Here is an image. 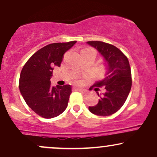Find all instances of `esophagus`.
Segmentation results:
<instances>
[{
  "mask_svg": "<svg viewBox=\"0 0 157 157\" xmlns=\"http://www.w3.org/2000/svg\"><path fill=\"white\" fill-rule=\"evenodd\" d=\"M75 90V91H81V92H86V89H80V88H77V87H75V89H74Z\"/></svg>",
  "mask_w": 157,
  "mask_h": 157,
  "instance_id": "34e87169",
  "label": "esophagus"
}]
</instances>
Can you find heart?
Masks as SVG:
<instances>
[{"instance_id":"1","label":"heart","mask_w":157,"mask_h":157,"mask_svg":"<svg viewBox=\"0 0 157 157\" xmlns=\"http://www.w3.org/2000/svg\"><path fill=\"white\" fill-rule=\"evenodd\" d=\"M86 49H91V48H86Z\"/></svg>"}]
</instances>
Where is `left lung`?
I'll return each mask as SVG.
<instances>
[{
	"label": "left lung",
	"instance_id": "8db88e82",
	"mask_svg": "<svg viewBox=\"0 0 157 157\" xmlns=\"http://www.w3.org/2000/svg\"><path fill=\"white\" fill-rule=\"evenodd\" d=\"M87 44L100 53L106 65L105 77L94 84V91L100 97L96 105L89 106L91 113L106 117L119 111L125 103L131 89V71L127 57L113 45L102 41H88ZM105 92L99 94V87Z\"/></svg>",
	"mask_w": 157,
	"mask_h": 157
}]
</instances>
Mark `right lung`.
Here are the masks:
<instances>
[{
  "label": "right lung",
  "mask_w": 157,
  "mask_h": 157,
  "mask_svg": "<svg viewBox=\"0 0 157 157\" xmlns=\"http://www.w3.org/2000/svg\"><path fill=\"white\" fill-rule=\"evenodd\" d=\"M76 42L48 44L36 52L22 68L20 91L29 107L42 117H55L67 108L71 86L54 87L50 79L54 68L60 67L64 54Z\"/></svg>",
  "instance_id": "obj_1"
}]
</instances>
